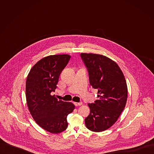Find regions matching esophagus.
<instances>
[{"label": "esophagus", "instance_id": "obj_1", "mask_svg": "<svg viewBox=\"0 0 154 154\" xmlns=\"http://www.w3.org/2000/svg\"><path fill=\"white\" fill-rule=\"evenodd\" d=\"M74 105L77 106H80L82 105V102H74Z\"/></svg>", "mask_w": 154, "mask_h": 154}]
</instances>
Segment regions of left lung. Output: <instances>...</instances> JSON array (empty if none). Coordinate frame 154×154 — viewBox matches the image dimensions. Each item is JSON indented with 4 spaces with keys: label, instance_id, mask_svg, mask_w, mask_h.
<instances>
[{
    "label": "left lung",
    "instance_id": "1",
    "mask_svg": "<svg viewBox=\"0 0 154 154\" xmlns=\"http://www.w3.org/2000/svg\"><path fill=\"white\" fill-rule=\"evenodd\" d=\"M80 57L88 72L90 83L98 90L93 103H88L90 113L85 118L87 128L100 132L111 127L125 108L127 86L118 65L99 54L82 53Z\"/></svg>",
    "mask_w": 154,
    "mask_h": 154
}]
</instances>
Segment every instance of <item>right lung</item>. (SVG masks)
<instances>
[{
    "label": "right lung",
    "instance_id": "add662e5",
    "mask_svg": "<svg viewBox=\"0 0 154 154\" xmlns=\"http://www.w3.org/2000/svg\"><path fill=\"white\" fill-rule=\"evenodd\" d=\"M70 58L66 54L43 58L30 69L26 80V100L30 113L37 124L52 134L66 129L67 116L75 108L72 103L58 100L51 95Z\"/></svg>",
    "mask_w": 154,
    "mask_h": 154
}]
</instances>
